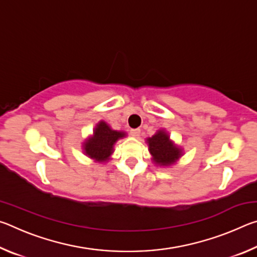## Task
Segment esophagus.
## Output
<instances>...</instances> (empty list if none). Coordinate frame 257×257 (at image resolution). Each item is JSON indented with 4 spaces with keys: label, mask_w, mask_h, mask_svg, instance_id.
Returning a JSON list of instances; mask_svg holds the SVG:
<instances>
[{
    "label": "esophagus",
    "mask_w": 257,
    "mask_h": 257,
    "mask_svg": "<svg viewBox=\"0 0 257 257\" xmlns=\"http://www.w3.org/2000/svg\"><path fill=\"white\" fill-rule=\"evenodd\" d=\"M130 135L134 137H138L141 135V129H132L130 130Z\"/></svg>",
    "instance_id": "obj_1"
}]
</instances>
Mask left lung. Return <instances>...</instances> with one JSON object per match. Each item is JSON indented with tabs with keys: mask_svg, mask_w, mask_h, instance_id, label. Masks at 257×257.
<instances>
[{
	"mask_svg": "<svg viewBox=\"0 0 257 257\" xmlns=\"http://www.w3.org/2000/svg\"><path fill=\"white\" fill-rule=\"evenodd\" d=\"M169 138L170 137L164 130H159L154 136L147 139L150 153L153 155L155 164L167 167L175 163L181 156V150L178 149Z\"/></svg>",
	"mask_w": 257,
	"mask_h": 257,
	"instance_id": "8db88e82",
	"label": "left lung"
}]
</instances>
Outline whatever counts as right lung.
<instances>
[{"label": "right lung", "instance_id": "obj_1", "mask_svg": "<svg viewBox=\"0 0 257 257\" xmlns=\"http://www.w3.org/2000/svg\"><path fill=\"white\" fill-rule=\"evenodd\" d=\"M124 136L123 132L112 130L104 121H101L95 127L93 137L84 143L85 154L97 162H105L113 153L114 143Z\"/></svg>", "mask_w": 257, "mask_h": 257}]
</instances>
